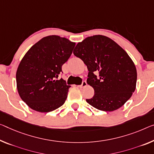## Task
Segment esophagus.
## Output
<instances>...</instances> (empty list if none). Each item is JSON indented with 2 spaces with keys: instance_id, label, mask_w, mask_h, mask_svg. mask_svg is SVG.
Listing matches in <instances>:
<instances>
[{
  "instance_id": "1",
  "label": "esophagus",
  "mask_w": 154,
  "mask_h": 154,
  "mask_svg": "<svg viewBox=\"0 0 154 154\" xmlns=\"http://www.w3.org/2000/svg\"><path fill=\"white\" fill-rule=\"evenodd\" d=\"M87 85V82L86 81H83L82 82V85H79V88H82V87H86Z\"/></svg>"
}]
</instances>
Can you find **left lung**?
Listing matches in <instances>:
<instances>
[{
  "label": "left lung",
  "instance_id": "obj_1",
  "mask_svg": "<svg viewBox=\"0 0 154 154\" xmlns=\"http://www.w3.org/2000/svg\"><path fill=\"white\" fill-rule=\"evenodd\" d=\"M74 54L88 69L87 82L94 88V95L86 101L92 107L113 112L131 98L136 87V66L112 39L103 35L89 36L76 45Z\"/></svg>",
  "mask_w": 154,
  "mask_h": 154
}]
</instances>
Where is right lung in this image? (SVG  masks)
Returning <instances> with one entry per match:
<instances>
[{"label": "right lung", "instance_id": "right-lung-1", "mask_svg": "<svg viewBox=\"0 0 154 154\" xmlns=\"http://www.w3.org/2000/svg\"><path fill=\"white\" fill-rule=\"evenodd\" d=\"M75 42L56 35L38 41L25 54L16 71V87L20 98L36 112L47 113L62 106L70 85L55 80L72 55Z\"/></svg>", "mask_w": 154, "mask_h": 154}]
</instances>
